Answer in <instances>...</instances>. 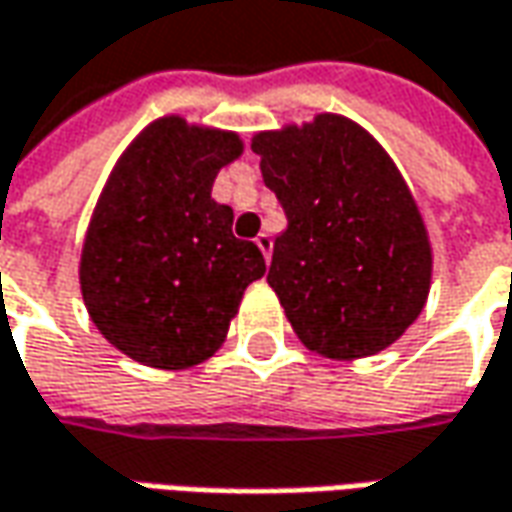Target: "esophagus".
I'll return each mask as SVG.
<instances>
[{"instance_id": "esophagus-1", "label": "esophagus", "mask_w": 512, "mask_h": 512, "mask_svg": "<svg viewBox=\"0 0 512 512\" xmlns=\"http://www.w3.org/2000/svg\"><path fill=\"white\" fill-rule=\"evenodd\" d=\"M255 243H257V249L263 252V257H266V263H269V260H272V235L260 232V235L255 238Z\"/></svg>"}]
</instances>
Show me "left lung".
I'll return each instance as SVG.
<instances>
[{
	"instance_id": "obj_1",
	"label": "left lung",
	"mask_w": 512,
	"mask_h": 512,
	"mask_svg": "<svg viewBox=\"0 0 512 512\" xmlns=\"http://www.w3.org/2000/svg\"><path fill=\"white\" fill-rule=\"evenodd\" d=\"M252 150L289 221L266 280L300 343L328 360L397 343L425 309L433 252L391 155L337 113L263 130Z\"/></svg>"
}]
</instances>
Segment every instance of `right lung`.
Masks as SVG:
<instances>
[{"label": "right lung", "instance_id": "add662e5", "mask_svg": "<svg viewBox=\"0 0 512 512\" xmlns=\"http://www.w3.org/2000/svg\"><path fill=\"white\" fill-rule=\"evenodd\" d=\"M243 152L238 133L164 115L135 135L98 195L79 263L90 320L130 360L184 371L226 340L243 291L266 272L232 235L212 184Z\"/></svg>", "mask_w": 512, "mask_h": 512}]
</instances>
